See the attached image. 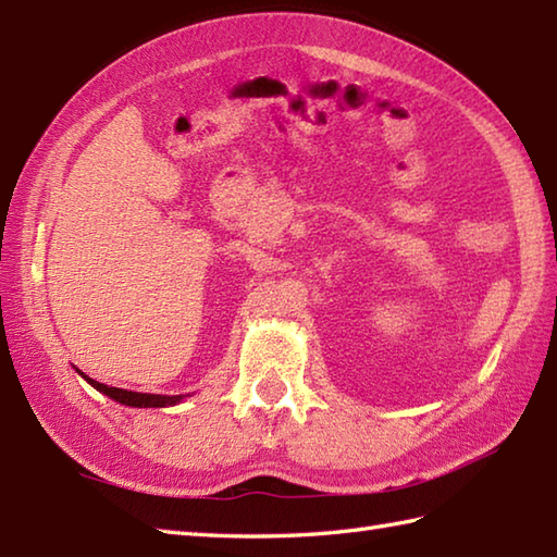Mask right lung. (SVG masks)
I'll return each mask as SVG.
<instances>
[{"label":"right lung","mask_w":557,"mask_h":557,"mask_svg":"<svg viewBox=\"0 0 557 557\" xmlns=\"http://www.w3.org/2000/svg\"><path fill=\"white\" fill-rule=\"evenodd\" d=\"M78 371V369H76ZM78 375H83L78 371ZM86 381L98 389V393L112 397L114 401H120V405H126V407H138V409H146V407H172V405H180V401L184 399V395H148V393H132V389H122V387H110L104 383H98L92 381V377L83 375Z\"/></svg>","instance_id":"1"}]
</instances>
